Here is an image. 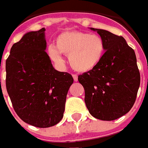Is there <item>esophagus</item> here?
Returning <instances> with one entry per match:
<instances>
[{"instance_id":"1","label":"esophagus","mask_w":148,"mask_h":148,"mask_svg":"<svg viewBox=\"0 0 148 148\" xmlns=\"http://www.w3.org/2000/svg\"><path fill=\"white\" fill-rule=\"evenodd\" d=\"M73 78H74V82H77V76L76 74H73Z\"/></svg>"}]
</instances>
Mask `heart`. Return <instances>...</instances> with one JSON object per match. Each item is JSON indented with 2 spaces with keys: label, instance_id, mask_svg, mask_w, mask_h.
<instances>
[{
  "label": "heart",
  "instance_id": "b5f03b06",
  "mask_svg": "<svg viewBox=\"0 0 148 148\" xmlns=\"http://www.w3.org/2000/svg\"><path fill=\"white\" fill-rule=\"evenodd\" d=\"M106 51L104 39L98 35L79 31H65L55 39V46L48 47L53 61L61 63V54L67 55L69 63L74 71L86 73L94 70L101 62Z\"/></svg>",
  "mask_w": 148,
  "mask_h": 148
}]
</instances>
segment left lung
<instances>
[{"label": "left lung", "mask_w": 148, "mask_h": 148, "mask_svg": "<svg viewBox=\"0 0 148 148\" xmlns=\"http://www.w3.org/2000/svg\"><path fill=\"white\" fill-rule=\"evenodd\" d=\"M105 41L106 52L94 70L78 76L90 113L101 121L121 117L132 108L140 84L136 57L122 36L90 27Z\"/></svg>", "instance_id": "left-lung-1"}]
</instances>
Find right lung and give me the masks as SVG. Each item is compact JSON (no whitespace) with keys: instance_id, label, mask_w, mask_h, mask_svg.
I'll return each instance as SVG.
<instances>
[{"instance_id":"1","label":"right lung","mask_w":148,"mask_h":148,"mask_svg":"<svg viewBox=\"0 0 148 148\" xmlns=\"http://www.w3.org/2000/svg\"><path fill=\"white\" fill-rule=\"evenodd\" d=\"M45 28L24 34L6 60V89L15 112L38 127L57 124L63 117L71 74L52 66L46 53Z\"/></svg>"}]
</instances>
